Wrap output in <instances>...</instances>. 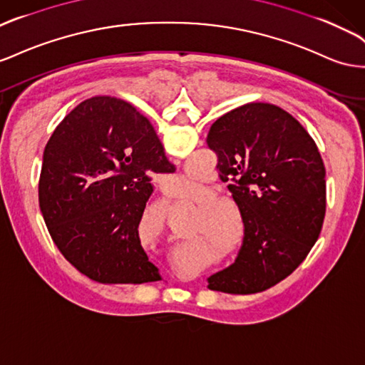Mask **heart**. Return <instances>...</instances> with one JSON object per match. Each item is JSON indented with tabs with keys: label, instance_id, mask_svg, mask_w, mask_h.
<instances>
[{
	"label": "heart",
	"instance_id": "heart-1",
	"mask_svg": "<svg viewBox=\"0 0 365 365\" xmlns=\"http://www.w3.org/2000/svg\"><path fill=\"white\" fill-rule=\"evenodd\" d=\"M181 195H182V193H181ZM181 195L178 193V198H180ZM209 227H210L216 235H218V236H225V230H227V229H225V224H221V222L209 224Z\"/></svg>",
	"mask_w": 365,
	"mask_h": 365
}]
</instances>
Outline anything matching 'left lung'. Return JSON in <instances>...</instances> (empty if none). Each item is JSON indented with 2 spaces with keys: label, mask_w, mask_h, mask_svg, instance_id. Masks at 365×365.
<instances>
[{
  "label": "left lung",
  "mask_w": 365,
  "mask_h": 365,
  "mask_svg": "<svg viewBox=\"0 0 365 365\" xmlns=\"http://www.w3.org/2000/svg\"><path fill=\"white\" fill-rule=\"evenodd\" d=\"M207 145L241 212L244 240L210 290L250 294L278 284L307 258L326 216V169L298 120L267 103H249L216 120Z\"/></svg>",
  "instance_id": "left-lung-1"
}]
</instances>
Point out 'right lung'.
<instances>
[{
  "label": "right lung",
  "instance_id": "obj_1",
  "mask_svg": "<svg viewBox=\"0 0 365 365\" xmlns=\"http://www.w3.org/2000/svg\"><path fill=\"white\" fill-rule=\"evenodd\" d=\"M173 172L150 121L132 104L112 96L78 104L46 145L38 185L58 250L96 282L160 281L138 225L152 175Z\"/></svg>",
  "mask_w": 365,
  "mask_h": 365
}]
</instances>
